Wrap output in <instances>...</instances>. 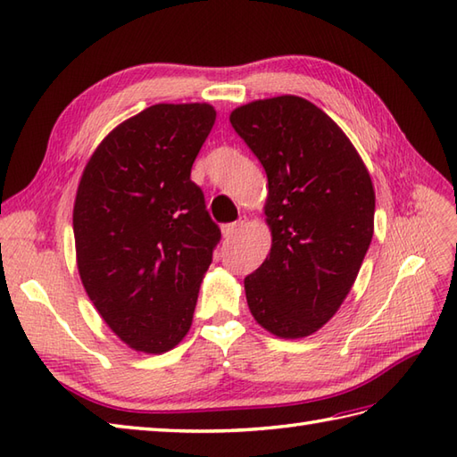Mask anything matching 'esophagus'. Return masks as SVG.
Returning <instances> with one entry per match:
<instances>
[{
	"mask_svg": "<svg viewBox=\"0 0 457 457\" xmlns=\"http://www.w3.org/2000/svg\"><path fill=\"white\" fill-rule=\"evenodd\" d=\"M244 226H245V220H237V221H234V223H226V226L221 228V236L226 237V239H234L241 229H244Z\"/></svg>",
	"mask_w": 457,
	"mask_h": 457,
	"instance_id": "obj_1",
	"label": "esophagus"
}]
</instances>
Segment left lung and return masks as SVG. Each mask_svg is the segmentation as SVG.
<instances>
[{
	"label": "left lung",
	"mask_w": 457,
	"mask_h": 457,
	"mask_svg": "<svg viewBox=\"0 0 457 457\" xmlns=\"http://www.w3.org/2000/svg\"><path fill=\"white\" fill-rule=\"evenodd\" d=\"M229 121L267 172L270 253L245 278L255 322L308 337L344 304L375 228V188L353 143L300 96L239 105Z\"/></svg>",
	"instance_id": "left-lung-1"
}]
</instances>
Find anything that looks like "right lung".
<instances>
[{
    "label": "right lung",
    "mask_w": 457,
    "mask_h": 457,
    "mask_svg": "<svg viewBox=\"0 0 457 457\" xmlns=\"http://www.w3.org/2000/svg\"><path fill=\"white\" fill-rule=\"evenodd\" d=\"M216 121L210 104H154L113 128L86 162L72 226L86 295L135 352L177 347L220 241L192 162Z\"/></svg>",
    "instance_id": "right-lung-1"
}]
</instances>
